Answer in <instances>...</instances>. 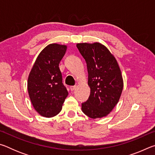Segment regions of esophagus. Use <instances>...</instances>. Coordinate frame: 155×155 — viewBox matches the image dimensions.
<instances>
[{
  "mask_svg": "<svg viewBox=\"0 0 155 155\" xmlns=\"http://www.w3.org/2000/svg\"><path fill=\"white\" fill-rule=\"evenodd\" d=\"M76 87H77V86H76V85H72V86H70V90H71V91L74 90L75 89H76Z\"/></svg>",
  "mask_w": 155,
  "mask_h": 155,
  "instance_id": "esophagus-1",
  "label": "esophagus"
}]
</instances>
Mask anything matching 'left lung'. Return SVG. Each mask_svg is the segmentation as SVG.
I'll list each match as a JSON object with an SVG mask.
<instances>
[{
  "label": "left lung",
  "instance_id": "left-lung-1",
  "mask_svg": "<svg viewBox=\"0 0 155 155\" xmlns=\"http://www.w3.org/2000/svg\"><path fill=\"white\" fill-rule=\"evenodd\" d=\"M77 47L87 64L90 87V95L81 109L90 118L105 117L118 103L122 92L124 83L119 65L101 43H79Z\"/></svg>",
  "mask_w": 155,
  "mask_h": 155
}]
</instances>
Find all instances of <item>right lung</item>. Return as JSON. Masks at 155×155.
Listing matches in <instances>:
<instances>
[{
    "label": "right lung",
    "mask_w": 155,
    "mask_h": 155,
    "mask_svg": "<svg viewBox=\"0 0 155 155\" xmlns=\"http://www.w3.org/2000/svg\"><path fill=\"white\" fill-rule=\"evenodd\" d=\"M66 49L65 45L49 44L39 54L28 75L27 88L31 103L43 117L58 114L68 95L59 68Z\"/></svg>",
    "instance_id": "obj_1"
}]
</instances>
